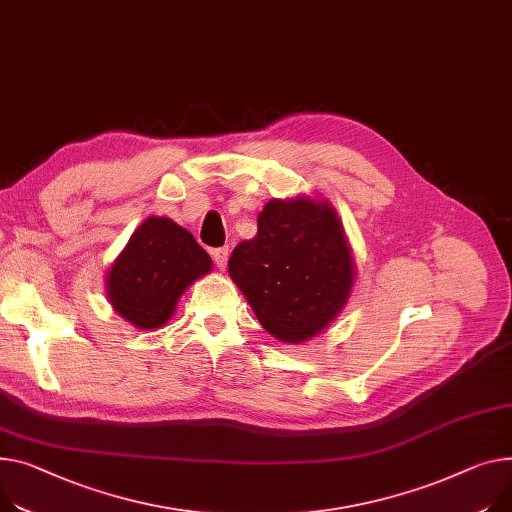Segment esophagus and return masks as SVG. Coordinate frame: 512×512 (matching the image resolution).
<instances>
[{"label":"esophagus","mask_w":512,"mask_h":512,"mask_svg":"<svg viewBox=\"0 0 512 512\" xmlns=\"http://www.w3.org/2000/svg\"><path fill=\"white\" fill-rule=\"evenodd\" d=\"M212 257H214V263L218 265V269H226V263H228V247H220V249H214L212 251Z\"/></svg>","instance_id":"1"}]
</instances>
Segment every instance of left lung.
Masks as SVG:
<instances>
[{
    "label": "left lung",
    "mask_w": 512,
    "mask_h": 512,
    "mask_svg": "<svg viewBox=\"0 0 512 512\" xmlns=\"http://www.w3.org/2000/svg\"><path fill=\"white\" fill-rule=\"evenodd\" d=\"M228 274L267 333L302 344L342 313L356 267L331 203L302 195L265 203L257 236L234 247Z\"/></svg>",
    "instance_id": "8db88e82"
}]
</instances>
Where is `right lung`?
Wrapping results in <instances>:
<instances>
[{
    "mask_svg": "<svg viewBox=\"0 0 512 512\" xmlns=\"http://www.w3.org/2000/svg\"><path fill=\"white\" fill-rule=\"evenodd\" d=\"M210 271V255L189 230L150 216L109 267L107 296L125 321L150 331L173 317L183 292Z\"/></svg>",
    "mask_w": 512,
    "mask_h": 512,
    "instance_id": "obj_1",
    "label": "right lung"
}]
</instances>
